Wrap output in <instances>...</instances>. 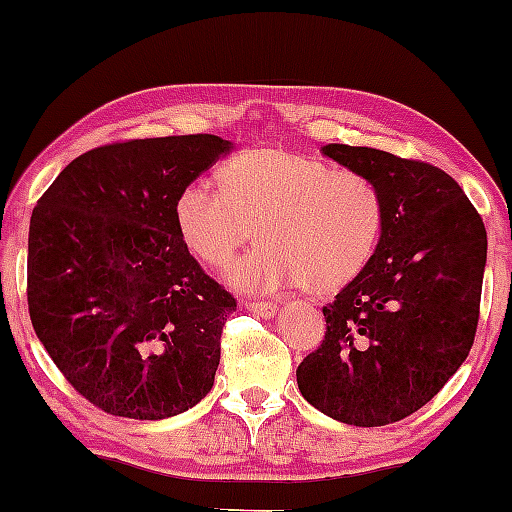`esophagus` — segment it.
Masks as SVG:
<instances>
[{"mask_svg":"<svg viewBox=\"0 0 512 512\" xmlns=\"http://www.w3.org/2000/svg\"><path fill=\"white\" fill-rule=\"evenodd\" d=\"M244 307H247L249 312H254V314H258V317H263V319H270V317H275V312H277V303H244Z\"/></svg>","mask_w":512,"mask_h":512,"instance_id":"34e87169","label":"esophagus"}]
</instances>
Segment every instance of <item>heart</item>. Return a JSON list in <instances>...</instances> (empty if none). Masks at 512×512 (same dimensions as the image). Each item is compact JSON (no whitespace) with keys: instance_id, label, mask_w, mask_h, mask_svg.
Masks as SVG:
<instances>
[{"instance_id":"obj_1","label":"heart","mask_w":512,"mask_h":512,"mask_svg":"<svg viewBox=\"0 0 512 512\" xmlns=\"http://www.w3.org/2000/svg\"><path fill=\"white\" fill-rule=\"evenodd\" d=\"M219 186L202 179L174 195L172 221L188 254L221 270L256 230L258 247L226 272L244 293L307 286L331 293L375 254L384 198L373 181L324 160L263 146L226 160Z\"/></svg>"}]
</instances>
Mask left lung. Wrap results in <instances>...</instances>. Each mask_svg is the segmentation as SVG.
<instances>
[{
	"label": "left lung",
	"instance_id": "left-lung-1",
	"mask_svg": "<svg viewBox=\"0 0 512 512\" xmlns=\"http://www.w3.org/2000/svg\"><path fill=\"white\" fill-rule=\"evenodd\" d=\"M321 153L380 188L384 228L366 268L324 307V342L298 366V389L342 424H394L429 403L471 352L485 223L429 163L347 144Z\"/></svg>",
	"mask_w": 512,
	"mask_h": 512
}]
</instances>
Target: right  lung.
<instances>
[{
	"instance_id": "add662e5",
	"label": "right lung",
	"mask_w": 512,
	"mask_h": 512,
	"mask_svg": "<svg viewBox=\"0 0 512 512\" xmlns=\"http://www.w3.org/2000/svg\"><path fill=\"white\" fill-rule=\"evenodd\" d=\"M230 151L216 135L97 146L34 207V333L67 382L109 415L174 417L212 389L237 303L181 244L172 202Z\"/></svg>"
}]
</instances>
